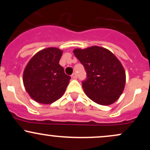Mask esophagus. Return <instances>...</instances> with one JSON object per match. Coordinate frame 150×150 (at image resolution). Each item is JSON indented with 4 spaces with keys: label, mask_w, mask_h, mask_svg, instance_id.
Segmentation results:
<instances>
[{
    "label": "esophagus",
    "mask_w": 150,
    "mask_h": 150,
    "mask_svg": "<svg viewBox=\"0 0 150 150\" xmlns=\"http://www.w3.org/2000/svg\"><path fill=\"white\" fill-rule=\"evenodd\" d=\"M71 77H72V78H73V79H77V73H73V74H72Z\"/></svg>",
    "instance_id": "34e87169"
}]
</instances>
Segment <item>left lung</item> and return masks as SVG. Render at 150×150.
Returning <instances> with one entry per match:
<instances>
[{
	"label": "left lung",
	"instance_id": "left-lung-1",
	"mask_svg": "<svg viewBox=\"0 0 150 150\" xmlns=\"http://www.w3.org/2000/svg\"><path fill=\"white\" fill-rule=\"evenodd\" d=\"M83 65L87 77L82 82L86 95L97 104L109 105L123 93L125 73L123 65L110 51L99 46L73 51Z\"/></svg>",
	"mask_w": 150,
	"mask_h": 150
}]
</instances>
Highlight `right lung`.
<instances>
[{
	"label": "right lung",
	"instance_id": "obj_1",
	"mask_svg": "<svg viewBox=\"0 0 150 150\" xmlns=\"http://www.w3.org/2000/svg\"><path fill=\"white\" fill-rule=\"evenodd\" d=\"M63 51L48 48L36 53L26 66L23 82L26 91L38 103L51 104L64 94L70 77L59 64Z\"/></svg>",
	"mask_w": 150,
	"mask_h": 150
}]
</instances>
